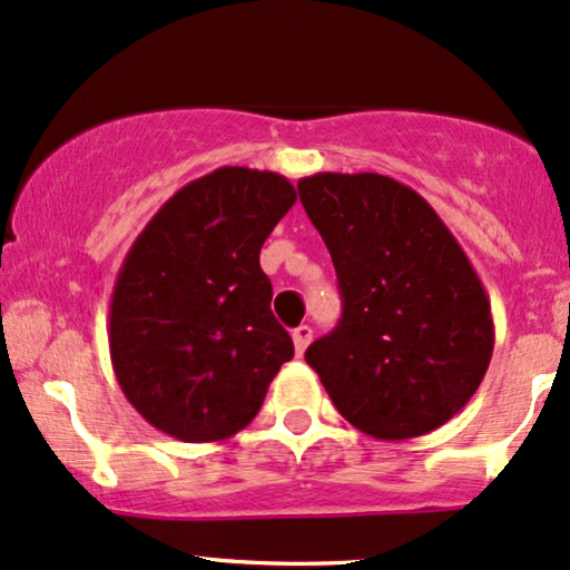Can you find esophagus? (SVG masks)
I'll use <instances>...</instances> for the list:
<instances>
[{"mask_svg": "<svg viewBox=\"0 0 570 570\" xmlns=\"http://www.w3.org/2000/svg\"><path fill=\"white\" fill-rule=\"evenodd\" d=\"M308 343H312V327L308 325H298L293 330V346H296V354L301 356L306 351Z\"/></svg>", "mask_w": 570, "mask_h": 570, "instance_id": "34e87169", "label": "esophagus"}]
</instances>
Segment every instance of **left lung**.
Returning a JSON list of instances; mask_svg holds the SVG:
<instances>
[{
    "instance_id": "obj_1",
    "label": "left lung",
    "mask_w": 570,
    "mask_h": 570,
    "mask_svg": "<svg viewBox=\"0 0 570 570\" xmlns=\"http://www.w3.org/2000/svg\"><path fill=\"white\" fill-rule=\"evenodd\" d=\"M298 195L343 298L338 327L306 348V364L372 439L435 431L479 391L494 351L473 264L431 203L383 174L322 171Z\"/></svg>"
}]
</instances>
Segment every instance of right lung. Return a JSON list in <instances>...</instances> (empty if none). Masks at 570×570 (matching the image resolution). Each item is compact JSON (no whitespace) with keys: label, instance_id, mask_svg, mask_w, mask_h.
I'll return each instance as SVG.
<instances>
[{"label":"right lung","instance_id":"obj_1","mask_svg":"<svg viewBox=\"0 0 570 570\" xmlns=\"http://www.w3.org/2000/svg\"><path fill=\"white\" fill-rule=\"evenodd\" d=\"M296 203L283 174L224 166L174 193L126 253L110 298V362L129 404L187 444L256 417L293 341L258 253Z\"/></svg>","mask_w":570,"mask_h":570}]
</instances>
